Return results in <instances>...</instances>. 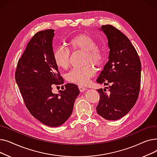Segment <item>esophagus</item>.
Masks as SVG:
<instances>
[{
    "instance_id": "34e87169",
    "label": "esophagus",
    "mask_w": 157,
    "mask_h": 157,
    "mask_svg": "<svg viewBox=\"0 0 157 157\" xmlns=\"http://www.w3.org/2000/svg\"><path fill=\"white\" fill-rule=\"evenodd\" d=\"M78 88H79V90H80V92H84V91H85V90H86V88H85V87H83V86H78Z\"/></svg>"
}]
</instances>
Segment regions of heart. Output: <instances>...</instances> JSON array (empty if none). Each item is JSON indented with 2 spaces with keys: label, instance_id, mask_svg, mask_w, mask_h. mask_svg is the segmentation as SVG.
Instances as JSON below:
<instances>
[{
  "label": "heart",
  "instance_id": "heart-1",
  "mask_svg": "<svg viewBox=\"0 0 157 157\" xmlns=\"http://www.w3.org/2000/svg\"><path fill=\"white\" fill-rule=\"evenodd\" d=\"M72 50H81L85 52L86 63H92L96 66L102 64L105 56L103 52L97 47L95 40L90 36L82 34L74 37L69 42ZM54 60L59 67L65 69L69 65L70 53L68 49L60 46L56 48L53 53ZM95 70L91 65L82 67H74L67 74L65 78L71 83L79 85L88 83L90 78L94 76Z\"/></svg>",
  "mask_w": 157,
  "mask_h": 157
}]
</instances>
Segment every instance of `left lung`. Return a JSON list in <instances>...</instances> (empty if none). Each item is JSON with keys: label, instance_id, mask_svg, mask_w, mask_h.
<instances>
[{"label": "left lung", "instance_id": "1", "mask_svg": "<svg viewBox=\"0 0 157 157\" xmlns=\"http://www.w3.org/2000/svg\"><path fill=\"white\" fill-rule=\"evenodd\" d=\"M108 40L109 60L97 82L109 89H97L100 99L96 109L98 114L108 120L124 117L135 105L141 85V63L139 56L128 38L111 25H102Z\"/></svg>", "mask_w": 157, "mask_h": 157}]
</instances>
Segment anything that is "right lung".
<instances>
[{"label":"right lung","instance_id":"add662e5","mask_svg":"<svg viewBox=\"0 0 157 157\" xmlns=\"http://www.w3.org/2000/svg\"><path fill=\"white\" fill-rule=\"evenodd\" d=\"M54 32L48 29L33 36L15 72L16 83L30 114L52 127L60 126L67 120L79 94L78 86L72 83L65 85L64 90H60L59 94L52 91L54 85L63 83L53 58Z\"/></svg>","mask_w":157,"mask_h":157}]
</instances>
